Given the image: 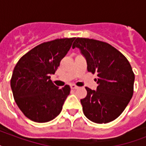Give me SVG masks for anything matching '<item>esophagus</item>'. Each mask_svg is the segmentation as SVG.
Listing matches in <instances>:
<instances>
[{"label": "esophagus", "mask_w": 146, "mask_h": 146, "mask_svg": "<svg viewBox=\"0 0 146 146\" xmlns=\"http://www.w3.org/2000/svg\"><path fill=\"white\" fill-rule=\"evenodd\" d=\"M70 88L72 89H77L78 88H79V87L76 86H75V85H71Z\"/></svg>", "instance_id": "obj_1"}]
</instances>
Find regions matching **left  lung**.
<instances>
[{
	"instance_id": "1",
	"label": "left lung",
	"mask_w": 146,
	"mask_h": 146,
	"mask_svg": "<svg viewBox=\"0 0 146 146\" xmlns=\"http://www.w3.org/2000/svg\"><path fill=\"white\" fill-rule=\"evenodd\" d=\"M75 48L85 57L88 71L98 76L96 90L86 87L87 96L80 101L85 116L96 123L113 121L133 94L135 76L129 61L111 44L98 40L77 38Z\"/></svg>"
}]
</instances>
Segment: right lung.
Segmentation results:
<instances>
[{
    "mask_svg": "<svg viewBox=\"0 0 146 146\" xmlns=\"http://www.w3.org/2000/svg\"><path fill=\"white\" fill-rule=\"evenodd\" d=\"M75 38L44 42L23 55L13 71L10 86L17 106L26 117L37 123L52 120L62 110L70 92L50 80Z\"/></svg>",
    "mask_w": 146,
    "mask_h": 146,
    "instance_id": "1",
    "label": "right lung"
}]
</instances>
